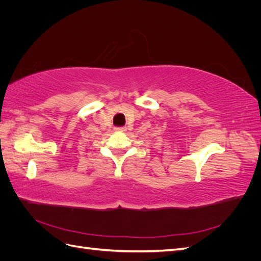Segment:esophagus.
I'll return each mask as SVG.
<instances>
[{
	"mask_svg": "<svg viewBox=\"0 0 261 261\" xmlns=\"http://www.w3.org/2000/svg\"><path fill=\"white\" fill-rule=\"evenodd\" d=\"M115 130H116V132H121V133H123V132H125V130H126V128H125V127H116V128H115Z\"/></svg>",
	"mask_w": 261,
	"mask_h": 261,
	"instance_id": "obj_1",
	"label": "esophagus"
}]
</instances>
